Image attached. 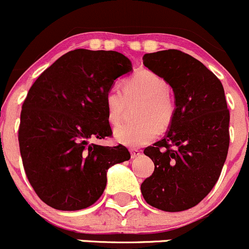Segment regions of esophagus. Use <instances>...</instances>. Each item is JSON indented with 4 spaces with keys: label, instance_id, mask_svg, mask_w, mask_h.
I'll return each instance as SVG.
<instances>
[{
    "label": "esophagus",
    "instance_id": "34e87169",
    "mask_svg": "<svg viewBox=\"0 0 249 249\" xmlns=\"http://www.w3.org/2000/svg\"><path fill=\"white\" fill-rule=\"evenodd\" d=\"M140 155H141V150H138V149H131V158L132 159L138 158Z\"/></svg>",
    "mask_w": 249,
    "mask_h": 249
}]
</instances>
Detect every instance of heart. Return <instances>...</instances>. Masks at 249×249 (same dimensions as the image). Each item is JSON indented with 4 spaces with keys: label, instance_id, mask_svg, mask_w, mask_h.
Segmentation results:
<instances>
[{
    "label": "heart",
    "instance_id": "1",
    "mask_svg": "<svg viewBox=\"0 0 249 249\" xmlns=\"http://www.w3.org/2000/svg\"><path fill=\"white\" fill-rule=\"evenodd\" d=\"M142 101L136 112L140 122L118 126L114 137L122 144L140 148L158 137L160 129L171 126L175 104L169 95V83L151 70H141L124 82L123 89L112 86L105 94V106L108 122L117 125L124 118L127 104Z\"/></svg>",
    "mask_w": 249,
    "mask_h": 249
}]
</instances>
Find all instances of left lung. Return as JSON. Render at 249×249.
Listing matches in <instances>:
<instances>
[{"label":"left lung","instance_id":"obj_1","mask_svg":"<svg viewBox=\"0 0 249 249\" xmlns=\"http://www.w3.org/2000/svg\"><path fill=\"white\" fill-rule=\"evenodd\" d=\"M143 64L169 83L177 108L163 140L144 149L155 169L141 191L154 208L187 210L210 193L228 155L230 114L223 86L203 63L179 50L146 53Z\"/></svg>","mask_w":249,"mask_h":249}]
</instances>
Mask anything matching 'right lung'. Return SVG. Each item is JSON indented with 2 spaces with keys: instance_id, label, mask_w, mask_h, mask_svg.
<instances>
[{
  "instance_id": "1",
  "label": "right lung",
  "mask_w": 249,
  "mask_h": 249,
  "mask_svg": "<svg viewBox=\"0 0 249 249\" xmlns=\"http://www.w3.org/2000/svg\"><path fill=\"white\" fill-rule=\"evenodd\" d=\"M131 70L119 52L77 49L59 57L28 90L20 116V154L31 186L51 208L93 205L106 187L107 169L131 158L122 144L89 143L112 136L105 94Z\"/></svg>"
}]
</instances>
